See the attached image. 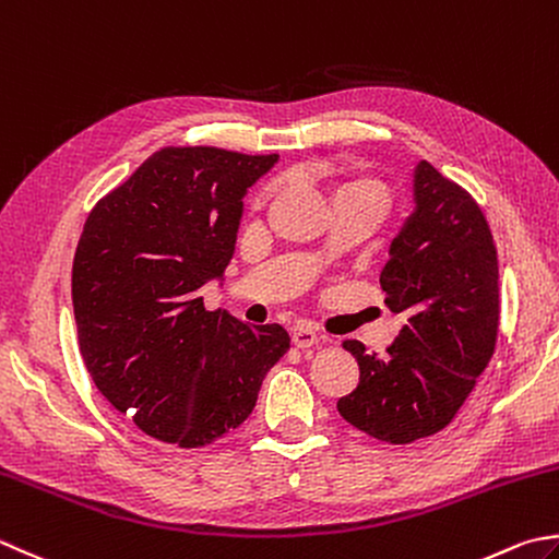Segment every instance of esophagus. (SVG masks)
<instances>
[{"instance_id":"1","label":"esophagus","mask_w":559,"mask_h":559,"mask_svg":"<svg viewBox=\"0 0 559 559\" xmlns=\"http://www.w3.org/2000/svg\"><path fill=\"white\" fill-rule=\"evenodd\" d=\"M320 342V334H317L312 326H295L293 330V344L298 348H310Z\"/></svg>"}]
</instances>
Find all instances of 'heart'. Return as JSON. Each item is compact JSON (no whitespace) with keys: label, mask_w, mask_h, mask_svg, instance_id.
Returning a JSON list of instances; mask_svg holds the SVG:
<instances>
[{"label":"heart","mask_w":559,"mask_h":559,"mask_svg":"<svg viewBox=\"0 0 559 559\" xmlns=\"http://www.w3.org/2000/svg\"><path fill=\"white\" fill-rule=\"evenodd\" d=\"M271 193H273V186H264V189L254 195V201H251V211L259 213L271 199ZM352 195H366V199H376L382 205L388 203L385 183L358 169H346L334 179V201L352 199Z\"/></svg>","instance_id":"b5f03b06"}]
</instances>
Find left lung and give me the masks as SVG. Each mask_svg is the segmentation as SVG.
Returning a JSON list of instances; mask_svg holds the SVG:
<instances>
[{"label":"left lung","mask_w":559,"mask_h":559,"mask_svg":"<svg viewBox=\"0 0 559 559\" xmlns=\"http://www.w3.org/2000/svg\"><path fill=\"white\" fill-rule=\"evenodd\" d=\"M414 201L417 211L380 273L385 302L407 322L385 356L346 338L360 376L352 395L336 402L348 424L392 445L426 439L455 419L499 334V261L483 207L429 162L414 174Z\"/></svg>","instance_id":"8db88e82"}]
</instances>
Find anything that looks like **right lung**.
<instances>
[{"label":"right lung","instance_id":"1","mask_svg":"<svg viewBox=\"0 0 559 559\" xmlns=\"http://www.w3.org/2000/svg\"><path fill=\"white\" fill-rule=\"evenodd\" d=\"M278 155L162 147L86 217L72 264L80 354L98 392L164 443L199 448L254 409L290 348L281 324L207 310L235 251L242 195Z\"/></svg>","mask_w":559,"mask_h":559}]
</instances>
